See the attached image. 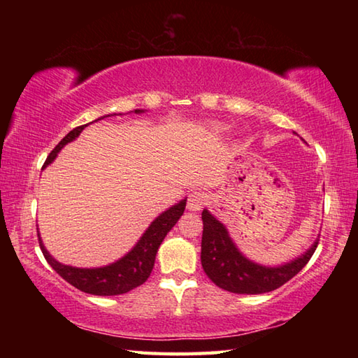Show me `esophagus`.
Returning a JSON list of instances; mask_svg holds the SVG:
<instances>
[{"label":"esophagus","instance_id":"34e87169","mask_svg":"<svg viewBox=\"0 0 358 358\" xmlns=\"http://www.w3.org/2000/svg\"><path fill=\"white\" fill-rule=\"evenodd\" d=\"M206 203H208V195L206 194L200 192V191H194L187 199V209L192 210V212H196V210H200Z\"/></svg>","mask_w":358,"mask_h":358}]
</instances>
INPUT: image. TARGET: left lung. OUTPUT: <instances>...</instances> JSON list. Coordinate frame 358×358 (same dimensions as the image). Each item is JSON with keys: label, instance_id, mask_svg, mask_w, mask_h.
Instances as JSON below:
<instances>
[{"label": "left lung", "instance_id": "obj_1", "mask_svg": "<svg viewBox=\"0 0 358 358\" xmlns=\"http://www.w3.org/2000/svg\"><path fill=\"white\" fill-rule=\"evenodd\" d=\"M201 266L214 283L234 294H264L295 277L314 255L318 238L305 254L280 266L258 264L240 252L226 226L203 210Z\"/></svg>", "mask_w": 358, "mask_h": 358}]
</instances>
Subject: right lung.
I'll return each mask as SVG.
<instances>
[{
  "label": "right lung",
  "instance_id": "1",
  "mask_svg": "<svg viewBox=\"0 0 358 358\" xmlns=\"http://www.w3.org/2000/svg\"><path fill=\"white\" fill-rule=\"evenodd\" d=\"M141 112L144 110L135 109V113ZM113 115H117V113H113ZM106 117L110 115H104L98 120H103ZM86 126L87 124L75 127L73 131L67 134L64 138L57 144V148L50 152L48 159H45L44 167L49 166L53 159L57 158L58 152L62 150L67 143L77 140L78 135ZM185 208L186 199L162 212V214L149 224L148 229L144 231V234L140 237V240L136 241V245L129 250L124 257L118 258L117 262H113L108 266H101V268H73V266L59 263L48 252V249L44 248L40 234H38V240H40V248L43 250L45 260L52 266V269L57 271V273H59L67 283H71L72 286L86 294L101 296L120 295L138 287L149 278L152 268H154L155 255L159 245L163 243L167 232L172 229L175 223L180 220V217L183 215Z\"/></svg>",
  "mask_w": 358,
  "mask_h": 358
}]
</instances>
